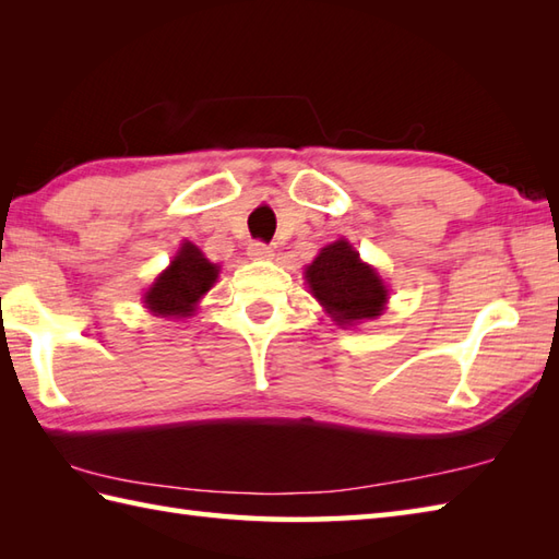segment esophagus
<instances>
[{"label":"esophagus","mask_w":559,"mask_h":559,"mask_svg":"<svg viewBox=\"0 0 559 559\" xmlns=\"http://www.w3.org/2000/svg\"><path fill=\"white\" fill-rule=\"evenodd\" d=\"M247 254L252 259H271L273 257V249L264 242H252L247 247Z\"/></svg>","instance_id":"34e87169"}]
</instances>
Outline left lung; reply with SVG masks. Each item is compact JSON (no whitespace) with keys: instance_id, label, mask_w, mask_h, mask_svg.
Listing matches in <instances>:
<instances>
[{"instance_id":"left-lung-1","label":"left lung","mask_w":559,"mask_h":559,"mask_svg":"<svg viewBox=\"0 0 559 559\" xmlns=\"http://www.w3.org/2000/svg\"><path fill=\"white\" fill-rule=\"evenodd\" d=\"M310 293L338 326H355L384 312L389 290L379 273L365 264L353 245H326L305 269Z\"/></svg>"}]
</instances>
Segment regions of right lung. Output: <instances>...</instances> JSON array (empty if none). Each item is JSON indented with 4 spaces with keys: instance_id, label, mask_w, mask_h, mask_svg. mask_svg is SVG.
Listing matches in <instances>:
<instances>
[{
    "instance_id": "1",
    "label": "right lung",
    "mask_w": 559,
    "mask_h": 559,
    "mask_svg": "<svg viewBox=\"0 0 559 559\" xmlns=\"http://www.w3.org/2000/svg\"><path fill=\"white\" fill-rule=\"evenodd\" d=\"M218 271L197 245L185 242L170 266L144 293V305L156 317H192L199 300L218 281Z\"/></svg>"
}]
</instances>
